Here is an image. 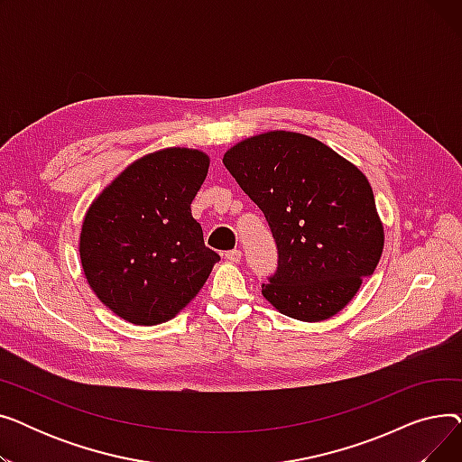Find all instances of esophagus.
Here are the masks:
<instances>
[{
  "mask_svg": "<svg viewBox=\"0 0 462 462\" xmlns=\"http://www.w3.org/2000/svg\"><path fill=\"white\" fill-rule=\"evenodd\" d=\"M225 258H226V260H230V262H236V263H237V262L241 260V251H239V249L226 251V253H225Z\"/></svg>",
  "mask_w": 462,
  "mask_h": 462,
  "instance_id": "obj_1",
  "label": "esophagus"
}]
</instances>
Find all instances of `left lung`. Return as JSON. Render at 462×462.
Returning <instances> with one entry per match:
<instances>
[{
  "label": "left lung",
  "mask_w": 462,
  "mask_h": 462,
  "mask_svg": "<svg viewBox=\"0 0 462 462\" xmlns=\"http://www.w3.org/2000/svg\"><path fill=\"white\" fill-rule=\"evenodd\" d=\"M223 162L275 239L277 270L262 284L263 298L296 320L333 317L382 256L367 178L326 143L286 131L239 142Z\"/></svg>",
  "instance_id": "obj_1"
}]
</instances>
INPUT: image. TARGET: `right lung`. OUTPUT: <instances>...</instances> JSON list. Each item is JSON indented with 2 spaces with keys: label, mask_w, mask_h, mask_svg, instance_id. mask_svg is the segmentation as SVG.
<instances>
[{
  "label": "right lung",
  "mask_w": 462,
  "mask_h": 462,
  "mask_svg": "<svg viewBox=\"0 0 462 462\" xmlns=\"http://www.w3.org/2000/svg\"><path fill=\"white\" fill-rule=\"evenodd\" d=\"M208 166V155L187 148L145 155L88 209L82 268L97 298L124 320L155 326L174 319L221 260L190 215Z\"/></svg>",
  "instance_id": "add662e5"
}]
</instances>
